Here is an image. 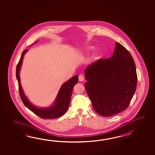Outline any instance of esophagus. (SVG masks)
<instances>
[{"label": "esophagus", "mask_w": 155, "mask_h": 155, "mask_svg": "<svg viewBox=\"0 0 155 155\" xmlns=\"http://www.w3.org/2000/svg\"><path fill=\"white\" fill-rule=\"evenodd\" d=\"M79 80L80 81H81V82H82L84 80V77L81 75H79Z\"/></svg>", "instance_id": "obj_1"}]
</instances>
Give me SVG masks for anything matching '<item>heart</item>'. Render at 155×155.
<instances>
[{"label":"heart","instance_id":"heart-1","mask_svg":"<svg viewBox=\"0 0 155 155\" xmlns=\"http://www.w3.org/2000/svg\"><path fill=\"white\" fill-rule=\"evenodd\" d=\"M94 49V46H88L86 47L85 48L83 49L82 50H81L78 52V54L79 55H84L86 54L90 53V51H91L92 50ZM101 55V52L99 51H96L95 53H94V58L95 59H97L99 58L100 56Z\"/></svg>","mask_w":155,"mask_h":155}]
</instances>
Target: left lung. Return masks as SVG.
I'll use <instances>...</instances> for the list:
<instances>
[{"mask_svg": "<svg viewBox=\"0 0 155 155\" xmlns=\"http://www.w3.org/2000/svg\"><path fill=\"white\" fill-rule=\"evenodd\" d=\"M86 90L96 112L111 116L125 110L135 94L136 69L131 54L120 43L111 58L99 59L85 69Z\"/></svg>", "mask_w": 155, "mask_h": 155, "instance_id": "8db88e82", "label": "left lung"}]
</instances>
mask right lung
I'll return each instance as SVG.
<instances>
[{"label":"right lung","mask_w":155,"mask_h":155,"mask_svg":"<svg viewBox=\"0 0 155 155\" xmlns=\"http://www.w3.org/2000/svg\"><path fill=\"white\" fill-rule=\"evenodd\" d=\"M38 41H36L33 44H35ZM28 51V50H25L23 51L20 61L17 65L16 69V77L18 82L19 94L22 102L28 109L42 119H52L59 117L65 114L69 108L73 88L78 82V75H76L73 76L63 84L52 105L48 107H43L36 106L30 101L29 100L25 95L20 82V69L22 65L24 55Z\"/></svg>","instance_id":"obj_1"}]
</instances>
